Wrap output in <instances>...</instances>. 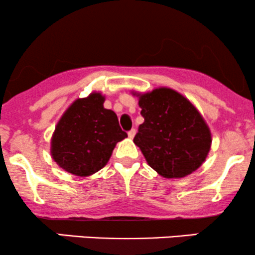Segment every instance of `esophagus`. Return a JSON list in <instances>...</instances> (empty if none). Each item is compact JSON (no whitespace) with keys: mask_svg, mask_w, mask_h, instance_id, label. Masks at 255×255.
<instances>
[{"mask_svg":"<svg viewBox=\"0 0 255 255\" xmlns=\"http://www.w3.org/2000/svg\"><path fill=\"white\" fill-rule=\"evenodd\" d=\"M135 133H136L135 129H130L129 131H128V136H129L130 139H133L134 135H135Z\"/></svg>","mask_w":255,"mask_h":255,"instance_id":"esophagus-1","label":"esophagus"}]
</instances>
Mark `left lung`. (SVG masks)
Wrapping results in <instances>:
<instances>
[{"mask_svg": "<svg viewBox=\"0 0 255 255\" xmlns=\"http://www.w3.org/2000/svg\"><path fill=\"white\" fill-rule=\"evenodd\" d=\"M139 96L144 124L134 144L148 165L166 178L192 174L203 164L211 147V133L199 111L187 98L160 87Z\"/></svg>", "mask_w": 255, "mask_h": 255, "instance_id": "1", "label": "left lung"}]
</instances>
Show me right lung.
I'll list each match as a JSON object with an SVG mask.
<instances>
[{
	"mask_svg": "<svg viewBox=\"0 0 255 255\" xmlns=\"http://www.w3.org/2000/svg\"><path fill=\"white\" fill-rule=\"evenodd\" d=\"M104 97L93 92L77 99L61 118L51 139V156L66 171L90 176L101 170L116 144L127 133L113 110L103 107Z\"/></svg>",
	"mask_w": 255,
	"mask_h": 255,
	"instance_id": "1",
	"label": "right lung"
}]
</instances>
